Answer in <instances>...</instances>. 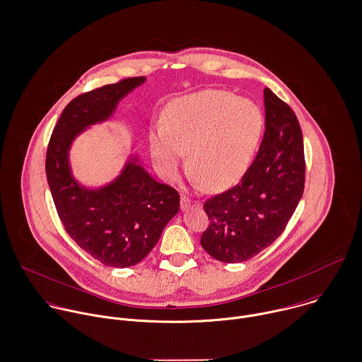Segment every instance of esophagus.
<instances>
[{
  "label": "esophagus",
  "instance_id": "esophagus-1",
  "mask_svg": "<svg viewBox=\"0 0 362 362\" xmlns=\"http://www.w3.org/2000/svg\"><path fill=\"white\" fill-rule=\"evenodd\" d=\"M194 206H199V202L198 201H194L185 195H181V211L185 212Z\"/></svg>",
  "mask_w": 362,
  "mask_h": 362
}]
</instances>
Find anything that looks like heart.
<instances>
[{
	"mask_svg": "<svg viewBox=\"0 0 362 362\" xmlns=\"http://www.w3.org/2000/svg\"><path fill=\"white\" fill-rule=\"evenodd\" d=\"M264 133L258 104L230 91L205 90L174 100L164 111V126L148 133L157 173L173 181L188 153L198 181L211 189L238 182L250 168Z\"/></svg>",
	"mask_w": 362,
	"mask_h": 362,
	"instance_id": "heart-1",
	"label": "heart"
}]
</instances>
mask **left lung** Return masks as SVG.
<instances>
[{
    "mask_svg": "<svg viewBox=\"0 0 362 362\" xmlns=\"http://www.w3.org/2000/svg\"><path fill=\"white\" fill-rule=\"evenodd\" d=\"M265 133L240 182L204 204L209 226L201 245L215 259L243 262L284 232L305 188L303 139L293 111L264 90Z\"/></svg>",
    "mask_w": 362,
    "mask_h": 362,
    "instance_id": "1",
    "label": "left lung"
}]
</instances>
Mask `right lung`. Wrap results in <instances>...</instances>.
I'll return each instance as SVG.
<instances>
[{
	"label": "right lung",
	"instance_id": "obj_1",
	"mask_svg": "<svg viewBox=\"0 0 362 362\" xmlns=\"http://www.w3.org/2000/svg\"><path fill=\"white\" fill-rule=\"evenodd\" d=\"M146 77L122 80L74 98L53 129L46 177L69 236L100 262L126 268L140 262L180 211V195L157 182L130 153L119 174L101 187H86L73 174L70 150L91 126L108 122Z\"/></svg>",
	"mask_w": 362,
	"mask_h": 362
}]
</instances>
